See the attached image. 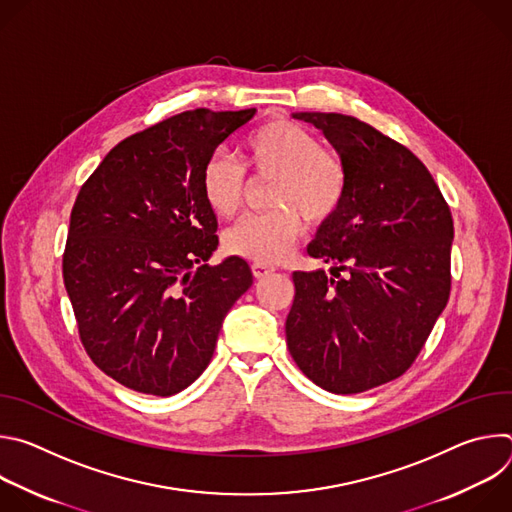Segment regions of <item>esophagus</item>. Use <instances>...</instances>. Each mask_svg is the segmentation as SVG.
I'll return each mask as SVG.
<instances>
[{
    "instance_id": "1",
    "label": "esophagus",
    "mask_w": 512,
    "mask_h": 512,
    "mask_svg": "<svg viewBox=\"0 0 512 512\" xmlns=\"http://www.w3.org/2000/svg\"><path fill=\"white\" fill-rule=\"evenodd\" d=\"M251 269H253V275H255L257 279H261V277H267L269 273H273V271H275V267H271V265H265V263H253V265H251Z\"/></svg>"
}]
</instances>
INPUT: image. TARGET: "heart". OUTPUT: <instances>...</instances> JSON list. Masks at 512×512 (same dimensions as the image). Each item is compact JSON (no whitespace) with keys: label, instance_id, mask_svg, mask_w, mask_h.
Instances as JSON below:
<instances>
[{"label":"heart","instance_id":"heart-1","mask_svg":"<svg viewBox=\"0 0 512 512\" xmlns=\"http://www.w3.org/2000/svg\"><path fill=\"white\" fill-rule=\"evenodd\" d=\"M245 162L255 178L275 180L273 212L249 216L233 227L225 235V249L273 265L302 235L304 218L322 225L336 214L346 194V168L310 129L287 119H273L245 139ZM200 192L218 218H233L243 204L245 172L229 156L212 154L202 168Z\"/></svg>","mask_w":512,"mask_h":512}]
</instances>
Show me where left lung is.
Returning <instances> with one entry per match:
<instances>
[{"label":"left lung","mask_w":512,"mask_h":512,"mask_svg":"<svg viewBox=\"0 0 512 512\" xmlns=\"http://www.w3.org/2000/svg\"><path fill=\"white\" fill-rule=\"evenodd\" d=\"M322 129L346 168V194L294 271L289 354L318 387L354 395L401 377L450 298L454 221L423 162L369 123L294 113ZM344 272V276L339 273Z\"/></svg>","instance_id":"left-lung-1"}]
</instances>
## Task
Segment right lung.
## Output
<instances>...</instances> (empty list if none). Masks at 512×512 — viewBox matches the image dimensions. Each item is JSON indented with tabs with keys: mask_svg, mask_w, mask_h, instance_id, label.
Here are the masks:
<instances>
[{
	"mask_svg": "<svg viewBox=\"0 0 512 512\" xmlns=\"http://www.w3.org/2000/svg\"><path fill=\"white\" fill-rule=\"evenodd\" d=\"M255 109H194L129 135L83 184L62 255L81 342L127 389L170 397L208 367L233 304L253 285L245 259L208 265L216 216L206 160Z\"/></svg>",
	"mask_w": 512,
	"mask_h": 512,
	"instance_id": "obj_1",
	"label": "right lung"
}]
</instances>
